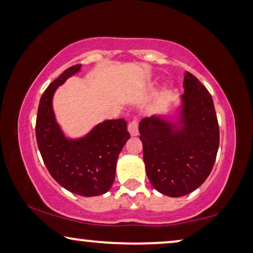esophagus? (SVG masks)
I'll return each mask as SVG.
<instances>
[{
  "label": "esophagus",
  "instance_id": "obj_1",
  "mask_svg": "<svg viewBox=\"0 0 253 253\" xmlns=\"http://www.w3.org/2000/svg\"><path fill=\"white\" fill-rule=\"evenodd\" d=\"M127 130L131 136H137L138 134V121L137 120H132L127 126Z\"/></svg>",
  "mask_w": 253,
  "mask_h": 253
}]
</instances>
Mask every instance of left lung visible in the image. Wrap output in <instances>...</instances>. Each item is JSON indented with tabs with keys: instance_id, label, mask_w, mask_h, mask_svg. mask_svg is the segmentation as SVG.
Wrapping results in <instances>:
<instances>
[{
	"instance_id": "8db88e82",
	"label": "left lung",
	"mask_w": 253,
	"mask_h": 253,
	"mask_svg": "<svg viewBox=\"0 0 253 253\" xmlns=\"http://www.w3.org/2000/svg\"><path fill=\"white\" fill-rule=\"evenodd\" d=\"M181 129L158 116L139 123L143 159L151 185L179 198L199 188L211 174L219 145V126L211 93L191 73L185 75Z\"/></svg>"
}]
</instances>
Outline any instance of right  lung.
Returning a JSON list of instances; mask_svg holds the SVG:
<instances>
[{
	"mask_svg": "<svg viewBox=\"0 0 253 253\" xmlns=\"http://www.w3.org/2000/svg\"><path fill=\"white\" fill-rule=\"evenodd\" d=\"M74 65L50 84L39 101L36 138L45 166L55 181L67 191L81 196L107 193L115 180L121 150L130 138L124 119L104 121L86 137L70 140L55 122L52 96L58 86L80 71Z\"/></svg>",
	"mask_w": 253,
	"mask_h": 253,
	"instance_id": "1",
	"label": "right lung"
}]
</instances>
